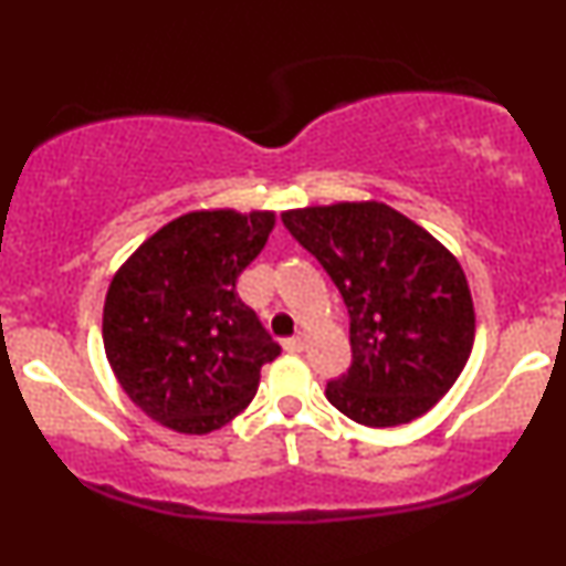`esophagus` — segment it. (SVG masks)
Wrapping results in <instances>:
<instances>
[{
	"label": "esophagus",
	"mask_w": 566,
	"mask_h": 566,
	"mask_svg": "<svg viewBox=\"0 0 566 566\" xmlns=\"http://www.w3.org/2000/svg\"><path fill=\"white\" fill-rule=\"evenodd\" d=\"M303 346H305V335H295L284 340V350H290V354H297V350H303Z\"/></svg>",
	"instance_id": "1"
}]
</instances>
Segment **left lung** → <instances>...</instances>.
Returning <instances> with one entry per match:
<instances>
[{"instance_id":"obj_1","label":"left lung","mask_w":566,"mask_h":566,"mask_svg":"<svg viewBox=\"0 0 566 566\" xmlns=\"http://www.w3.org/2000/svg\"><path fill=\"white\" fill-rule=\"evenodd\" d=\"M350 316V367L327 399L356 423L391 428L431 409L460 378L476 316L458 258L382 201L282 212Z\"/></svg>"}]
</instances>
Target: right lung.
Returning <instances> with one entry per match:
<instances>
[{"label": "right lung", "instance_id": "1", "mask_svg": "<svg viewBox=\"0 0 566 566\" xmlns=\"http://www.w3.org/2000/svg\"><path fill=\"white\" fill-rule=\"evenodd\" d=\"M271 210H193L119 265L103 303V348L122 391L178 433H210L250 405L279 348L237 279L274 231Z\"/></svg>", "mask_w": 566, "mask_h": 566}]
</instances>
